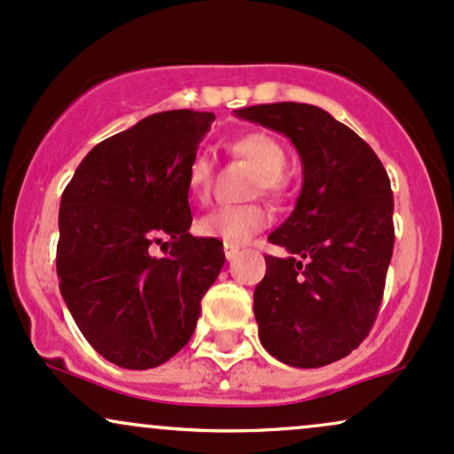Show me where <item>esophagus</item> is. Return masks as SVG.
Instances as JSON below:
<instances>
[{"label": "esophagus", "instance_id": "34e87169", "mask_svg": "<svg viewBox=\"0 0 454 454\" xmlns=\"http://www.w3.org/2000/svg\"><path fill=\"white\" fill-rule=\"evenodd\" d=\"M239 254V247H236V244H225V257L227 261H233Z\"/></svg>", "mask_w": 454, "mask_h": 454}]
</instances>
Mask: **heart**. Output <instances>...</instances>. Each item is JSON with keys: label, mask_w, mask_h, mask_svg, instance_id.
I'll use <instances>...</instances> for the list:
<instances>
[{"label": "heart", "mask_w": 454, "mask_h": 454, "mask_svg": "<svg viewBox=\"0 0 454 454\" xmlns=\"http://www.w3.org/2000/svg\"><path fill=\"white\" fill-rule=\"evenodd\" d=\"M227 148L231 154L257 168L254 189H263L265 193L274 197L289 191L291 176L285 168L286 151L278 137L268 131H247L233 137ZM212 172H215V163L207 154L200 153L191 159L186 168V186L195 200H206L210 193ZM270 221V210L261 204L218 206L197 221V231L206 238L223 239L225 244H244L261 229L268 227Z\"/></svg>", "instance_id": "b5f03b06"}]
</instances>
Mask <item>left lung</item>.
<instances>
[{
	"label": "left lung",
	"instance_id": "1",
	"mask_svg": "<svg viewBox=\"0 0 454 454\" xmlns=\"http://www.w3.org/2000/svg\"><path fill=\"white\" fill-rule=\"evenodd\" d=\"M236 116L289 137L303 172L291 216L268 238L286 257H265L254 289L259 340L286 365H329L364 342L380 308L395 242L387 169L317 106L261 104Z\"/></svg>",
	"mask_w": 454,
	"mask_h": 454
}]
</instances>
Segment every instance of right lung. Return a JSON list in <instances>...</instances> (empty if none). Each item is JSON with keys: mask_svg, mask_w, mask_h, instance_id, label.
Masks as SVG:
<instances>
[{"mask_svg": "<svg viewBox=\"0 0 454 454\" xmlns=\"http://www.w3.org/2000/svg\"><path fill=\"white\" fill-rule=\"evenodd\" d=\"M215 114L168 110L90 148L61 195L57 276L67 310L110 364L148 370L189 342L223 242L189 233L186 168ZM168 237L170 254L154 258Z\"/></svg>", "mask_w": 454, "mask_h": 454, "instance_id": "add662e5", "label": "right lung"}]
</instances>
